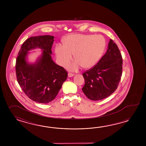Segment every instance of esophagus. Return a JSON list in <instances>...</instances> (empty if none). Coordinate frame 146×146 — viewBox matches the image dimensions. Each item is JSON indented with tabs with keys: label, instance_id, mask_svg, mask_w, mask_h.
<instances>
[{
	"label": "esophagus",
	"instance_id": "esophagus-1",
	"mask_svg": "<svg viewBox=\"0 0 146 146\" xmlns=\"http://www.w3.org/2000/svg\"><path fill=\"white\" fill-rule=\"evenodd\" d=\"M74 75V74H72L71 73H68V76L69 78L73 77Z\"/></svg>",
	"mask_w": 146,
	"mask_h": 146
}]
</instances>
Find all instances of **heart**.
Returning a JSON list of instances; mask_svg holds the SVG:
<instances>
[{
  "instance_id": "heart-1",
  "label": "heart",
  "mask_w": 146,
  "mask_h": 146,
  "mask_svg": "<svg viewBox=\"0 0 146 146\" xmlns=\"http://www.w3.org/2000/svg\"><path fill=\"white\" fill-rule=\"evenodd\" d=\"M63 44H58L55 46V53L61 65L68 64L74 53L76 59L70 69L77 70L82 66L89 68L94 66L104 52L106 42L101 35L71 34L63 39Z\"/></svg>"
}]
</instances>
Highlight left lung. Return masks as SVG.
I'll use <instances>...</instances> for the list:
<instances>
[{
    "instance_id": "left-lung-1",
    "label": "left lung",
    "mask_w": 146,
    "mask_h": 146,
    "mask_svg": "<svg viewBox=\"0 0 146 146\" xmlns=\"http://www.w3.org/2000/svg\"><path fill=\"white\" fill-rule=\"evenodd\" d=\"M123 59L120 51L111 39L107 52L97 64L82 75L85 84L82 91L88 98L98 101L116 91L122 75Z\"/></svg>"
}]
</instances>
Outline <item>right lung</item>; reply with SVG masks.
Segmentation results:
<instances>
[{
  "label": "right lung",
  "mask_w": 146,
  "mask_h": 146,
  "mask_svg": "<svg viewBox=\"0 0 146 146\" xmlns=\"http://www.w3.org/2000/svg\"><path fill=\"white\" fill-rule=\"evenodd\" d=\"M54 38L48 35L30 37L23 42L17 58L18 83L30 99L39 103L53 101L68 78V72L51 58ZM36 47L42 49V56L35 64H28L25 60L27 52Z\"/></svg>",
  "instance_id": "add662e5"
}]
</instances>
